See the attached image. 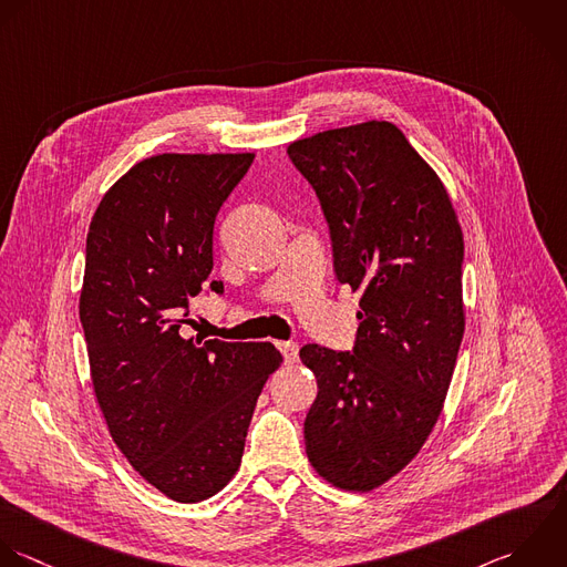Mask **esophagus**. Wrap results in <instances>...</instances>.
Returning <instances> with one entry per match:
<instances>
[{"instance_id":"obj_1","label":"esophagus","mask_w":567,"mask_h":567,"mask_svg":"<svg viewBox=\"0 0 567 567\" xmlns=\"http://www.w3.org/2000/svg\"><path fill=\"white\" fill-rule=\"evenodd\" d=\"M278 349L287 364H293L298 360V344L296 342H278Z\"/></svg>"}]
</instances>
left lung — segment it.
I'll return each mask as SVG.
<instances>
[{"mask_svg":"<svg viewBox=\"0 0 567 567\" xmlns=\"http://www.w3.org/2000/svg\"><path fill=\"white\" fill-rule=\"evenodd\" d=\"M316 189L336 278L360 291L353 351L305 344L318 380L307 457L336 488L369 493L424 446L464 338V236L435 169L389 121L318 132L287 147Z\"/></svg>","mask_w":567,"mask_h":567,"instance_id":"left-lung-1","label":"left lung"}]
</instances>
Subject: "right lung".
I'll return each mask as SVG.
<instances>
[{"label": "right lung", "instance_id": "add662e5", "mask_svg": "<svg viewBox=\"0 0 567 567\" xmlns=\"http://www.w3.org/2000/svg\"><path fill=\"white\" fill-rule=\"evenodd\" d=\"M251 161L143 158L105 192L87 229L79 318L99 409L132 468L181 504L214 497L236 475L256 400L282 364L271 342L178 333L214 267L218 209Z\"/></svg>", "mask_w": 567, "mask_h": 567}]
</instances>
